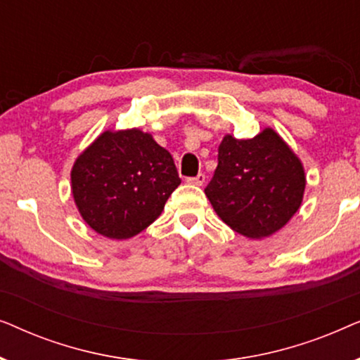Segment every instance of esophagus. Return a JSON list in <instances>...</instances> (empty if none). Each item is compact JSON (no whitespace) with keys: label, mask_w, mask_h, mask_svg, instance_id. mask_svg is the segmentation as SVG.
<instances>
[{"label":"esophagus","mask_w":360,"mask_h":360,"mask_svg":"<svg viewBox=\"0 0 360 360\" xmlns=\"http://www.w3.org/2000/svg\"><path fill=\"white\" fill-rule=\"evenodd\" d=\"M205 180H206V176H205V174H198L196 176H190V179H186V181H188L190 185H196V186H201L205 184Z\"/></svg>","instance_id":"esophagus-1"}]
</instances>
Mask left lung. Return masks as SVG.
Masks as SVG:
<instances>
[{
    "label": "left lung",
    "mask_w": 360,
    "mask_h": 360,
    "mask_svg": "<svg viewBox=\"0 0 360 360\" xmlns=\"http://www.w3.org/2000/svg\"><path fill=\"white\" fill-rule=\"evenodd\" d=\"M307 180L302 162L274 129L252 139L226 136L205 193L236 233L267 238L297 213Z\"/></svg>",
    "instance_id": "obj_1"
}]
</instances>
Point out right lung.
Wrapping results in <instances>:
<instances>
[{
	"mask_svg": "<svg viewBox=\"0 0 360 360\" xmlns=\"http://www.w3.org/2000/svg\"><path fill=\"white\" fill-rule=\"evenodd\" d=\"M179 185L170 152L139 129L103 132L72 169V193L82 218L110 239L144 231Z\"/></svg>",
	"mask_w": 360,
	"mask_h": 360,
	"instance_id": "obj_1",
	"label": "right lung"
}]
</instances>
